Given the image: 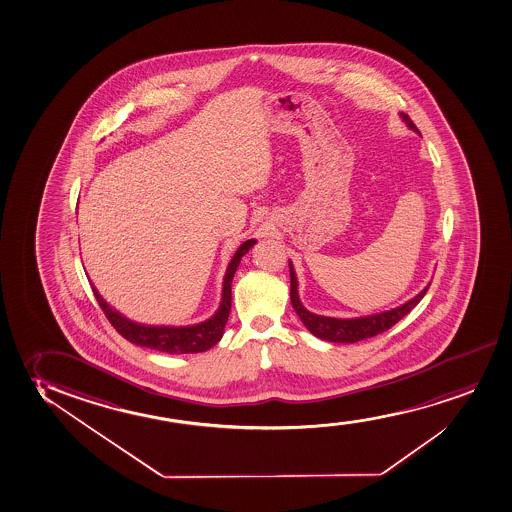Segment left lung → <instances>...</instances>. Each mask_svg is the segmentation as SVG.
<instances>
[{
	"label": "left lung",
	"mask_w": 512,
	"mask_h": 512,
	"mask_svg": "<svg viewBox=\"0 0 512 512\" xmlns=\"http://www.w3.org/2000/svg\"><path fill=\"white\" fill-rule=\"evenodd\" d=\"M399 116H401V120L405 121L406 127L419 133V128L413 125V121L410 120L408 114L399 113ZM288 266H290V300H292L293 309L299 314L300 321L306 325L307 330L314 337L326 340V342H339V344H354V342L370 339V337H375V335L389 330L392 325H396L399 319L406 316L408 312L412 311L413 307L419 304L425 292L431 286V283H429L419 295H415L413 299L399 307H394L391 311L377 312V314L361 316V318H328V316H319V314L307 311L306 307L302 306L297 274H295L292 262H288Z\"/></svg>",
	"instance_id": "obj_1"
}]
</instances>
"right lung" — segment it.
I'll use <instances>...</instances> for the list:
<instances>
[{
    "instance_id": "obj_1",
    "label": "right lung",
    "mask_w": 512,
    "mask_h": 512,
    "mask_svg": "<svg viewBox=\"0 0 512 512\" xmlns=\"http://www.w3.org/2000/svg\"><path fill=\"white\" fill-rule=\"evenodd\" d=\"M257 243V239H246L241 243L233 259L227 266L224 274V283H222V299H220L219 309L213 316L189 326H154L135 323L132 319L125 318L121 312L116 311L107 304L106 300L100 297L97 288L92 285L93 295L106 314V318L111 321V325L118 330L121 337L130 340L132 344L154 351L168 352V354H193V352H205L210 347L215 346L226 328L227 318L231 312V285H233L234 273L238 269L239 262L243 255Z\"/></svg>"
}]
</instances>
